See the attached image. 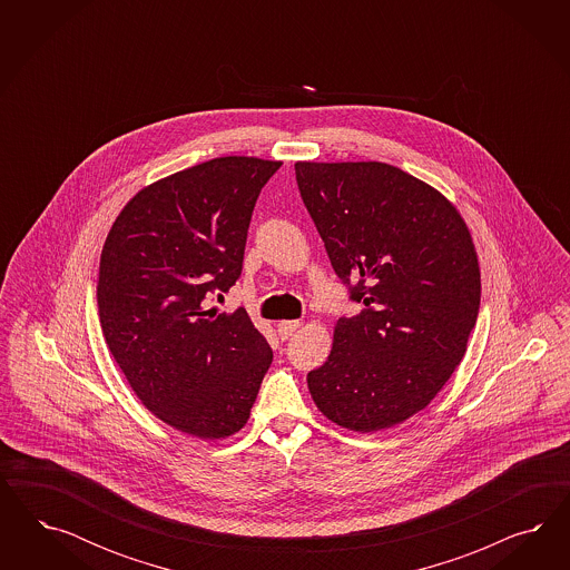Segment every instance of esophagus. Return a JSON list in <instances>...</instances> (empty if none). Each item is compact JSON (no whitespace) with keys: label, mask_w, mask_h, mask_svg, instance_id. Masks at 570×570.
<instances>
[{"label":"esophagus","mask_w":570,"mask_h":570,"mask_svg":"<svg viewBox=\"0 0 570 570\" xmlns=\"http://www.w3.org/2000/svg\"><path fill=\"white\" fill-rule=\"evenodd\" d=\"M301 326H303L301 322H279V324H277V334L286 341V338H291L294 332L301 328Z\"/></svg>","instance_id":"obj_1"}]
</instances>
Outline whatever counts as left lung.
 <instances>
[{"label":"left lung","mask_w":570,"mask_h":570,"mask_svg":"<svg viewBox=\"0 0 570 570\" xmlns=\"http://www.w3.org/2000/svg\"><path fill=\"white\" fill-rule=\"evenodd\" d=\"M311 219L351 301L328 360L307 374L317 410L355 432L422 412L466 353L481 305L474 242L458 208L393 165H294Z\"/></svg>","instance_id":"8db88e82"}]
</instances>
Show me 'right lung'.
I'll return each instance as SVG.
<instances>
[{
    "label": "right lung",
    "instance_id": "obj_1",
    "mask_svg": "<svg viewBox=\"0 0 570 570\" xmlns=\"http://www.w3.org/2000/svg\"><path fill=\"white\" fill-rule=\"evenodd\" d=\"M279 160L222 156L139 190L104 242V338L153 414L198 439L246 424L274 353L246 311L208 309L240 277L261 188Z\"/></svg>",
    "mask_w": 570,
    "mask_h": 570
}]
</instances>
